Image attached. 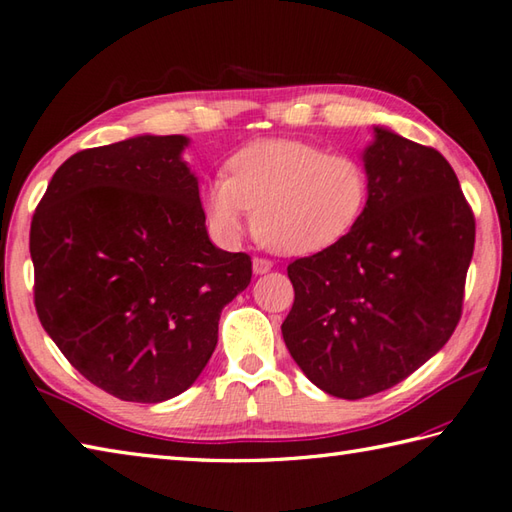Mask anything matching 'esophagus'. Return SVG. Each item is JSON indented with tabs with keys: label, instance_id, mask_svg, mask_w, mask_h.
I'll list each match as a JSON object with an SVG mask.
<instances>
[{
	"label": "esophagus",
	"instance_id": "obj_1",
	"mask_svg": "<svg viewBox=\"0 0 512 512\" xmlns=\"http://www.w3.org/2000/svg\"><path fill=\"white\" fill-rule=\"evenodd\" d=\"M273 268V262L271 259H264V257H255L253 259V271L257 273V275H264V273H268Z\"/></svg>",
	"mask_w": 512,
	"mask_h": 512
}]
</instances>
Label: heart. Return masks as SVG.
Masks as SVG:
<instances>
[{
  "mask_svg": "<svg viewBox=\"0 0 512 512\" xmlns=\"http://www.w3.org/2000/svg\"><path fill=\"white\" fill-rule=\"evenodd\" d=\"M369 201V172L358 156L306 141H259L228 161V176L206 185L203 208L224 239H237L253 210V230L284 255H311L356 228Z\"/></svg>",
  "mask_w": 512,
  "mask_h": 512,
  "instance_id": "obj_1",
  "label": "heart"
}]
</instances>
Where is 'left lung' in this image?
I'll return each instance as SVG.
<instances>
[{"instance_id": "1", "label": "left lung", "mask_w": 512, "mask_h": 512, "mask_svg": "<svg viewBox=\"0 0 512 512\" xmlns=\"http://www.w3.org/2000/svg\"><path fill=\"white\" fill-rule=\"evenodd\" d=\"M369 201L345 239L288 264L282 324L293 360L324 392L358 401L401 383L457 329L475 215L434 147L376 127Z\"/></svg>"}]
</instances>
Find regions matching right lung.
<instances>
[{
	"mask_svg": "<svg viewBox=\"0 0 512 512\" xmlns=\"http://www.w3.org/2000/svg\"><path fill=\"white\" fill-rule=\"evenodd\" d=\"M185 136H136L73 154L31 221L44 331L89 383L161 403L199 378L219 315L253 275L212 246Z\"/></svg>",
	"mask_w": 512,
	"mask_h": 512,
	"instance_id": "1",
	"label": "right lung"
}]
</instances>
